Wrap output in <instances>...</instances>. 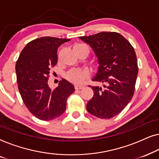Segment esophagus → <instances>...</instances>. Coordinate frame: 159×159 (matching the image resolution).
Returning a JSON list of instances; mask_svg holds the SVG:
<instances>
[{
    "instance_id": "34e87169",
    "label": "esophagus",
    "mask_w": 159,
    "mask_h": 159,
    "mask_svg": "<svg viewBox=\"0 0 159 159\" xmlns=\"http://www.w3.org/2000/svg\"><path fill=\"white\" fill-rule=\"evenodd\" d=\"M75 88L76 90H80V89H82V88H83L84 86L80 85V84H75Z\"/></svg>"
}]
</instances>
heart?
<instances>
[{
    "instance_id": "obj_1",
    "label": "heart",
    "mask_w": 159,
    "mask_h": 159,
    "mask_svg": "<svg viewBox=\"0 0 159 159\" xmlns=\"http://www.w3.org/2000/svg\"><path fill=\"white\" fill-rule=\"evenodd\" d=\"M84 45L82 44H77L74 47L81 46ZM88 76V72L86 70H75L71 71L67 75V78L70 80V81L75 82V83H81L83 82L84 78Z\"/></svg>"
}]
</instances>
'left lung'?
<instances>
[{"label":"left lung","mask_w":159,"mask_h":159,"mask_svg":"<svg viewBox=\"0 0 159 159\" xmlns=\"http://www.w3.org/2000/svg\"><path fill=\"white\" fill-rule=\"evenodd\" d=\"M79 38L90 45L97 58L98 69L92 80L103 83V87H91L94 95L87 103V111L98 118H112L133 96L138 73L135 52L117 32H101Z\"/></svg>","instance_id":"8db88e82"}]
</instances>
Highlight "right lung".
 <instances>
[{"label": "right lung", "instance_id": "right-lung-1", "mask_svg": "<svg viewBox=\"0 0 159 159\" xmlns=\"http://www.w3.org/2000/svg\"><path fill=\"white\" fill-rule=\"evenodd\" d=\"M71 40L43 37L31 41L21 51L16 64L18 88L25 106L37 118L49 121L66 110V100L75 87L62 79L54 90L48 85L51 67L57 63L58 48Z\"/></svg>", "mask_w": 159, "mask_h": 159}]
</instances>
